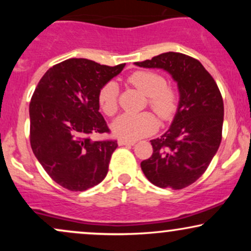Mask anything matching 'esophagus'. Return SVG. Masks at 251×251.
I'll return each mask as SVG.
<instances>
[{"label": "esophagus", "instance_id": "esophagus-1", "mask_svg": "<svg viewBox=\"0 0 251 251\" xmlns=\"http://www.w3.org/2000/svg\"><path fill=\"white\" fill-rule=\"evenodd\" d=\"M118 144H119V146H123V145H134L135 142H133V140L119 139V140H118Z\"/></svg>", "mask_w": 251, "mask_h": 251}]
</instances>
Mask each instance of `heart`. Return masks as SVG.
Here are the masks:
<instances>
[{"label": "heart", "mask_w": 251, "mask_h": 251, "mask_svg": "<svg viewBox=\"0 0 251 251\" xmlns=\"http://www.w3.org/2000/svg\"><path fill=\"white\" fill-rule=\"evenodd\" d=\"M127 81L148 97L149 106L160 119L169 120L174 117L178 106V94L174 87L166 85L165 79L160 74L150 71H137L127 77ZM98 101L107 116H113L118 109L117 83L114 81L105 83L98 94ZM157 126V119L150 112L125 113L114 120L112 131L118 138L135 140L153 133Z\"/></svg>", "instance_id": "heart-1"}]
</instances>
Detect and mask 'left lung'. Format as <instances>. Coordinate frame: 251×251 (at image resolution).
<instances>
[{"instance_id": "1", "label": "left lung", "mask_w": 251, "mask_h": 251, "mask_svg": "<svg viewBox=\"0 0 251 251\" xmlns=\"http://www.w3.org/2000/svg\"><path fill=\"white\" fill-rule=\"evenodd\" d=\"M134 65L168 72L179 92L171 126L151 140L153 153L140 164L144 175L159 188H186L205 172L220 148L224 106L217 83L198 60L181 53L168 51Z\"/></svg>"}]
</instances>
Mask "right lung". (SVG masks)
Wrapping results in <instances>:
<instances>
[{"mask_svg": "<svg viewBox=\"0 0 251 251\" xmlns=\"http://www.w3.org/2000/svg\"><path fill=\"white\" fill-rule=\"evenodd\" d=\"M125 63L109 67L87 59H68L41 77L29 103L30 145L50 178L71 191L101 183L108 172L116 140L93 142L89 135L108 133L99 112L100 88Z\"/></svg>", "mask_w": 251, "mask_h": 251, "instance_id": "add662e5", "label": "right lung"}]
</instances>
